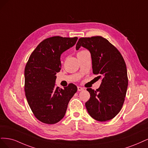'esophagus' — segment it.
Wrapping results in <instances>:
<instances>
[{
	"label": "esophagus",
	"instance_id": "34e87169",
	"mask_svg": "<svg viewBox=\"0 0 148 148\" xmlns=\"http://www.w3.org/2000/svg\"><path fill=\"white\" fill-rule=\"evenodd\" d=\"M84 90V88H82V87H77V90L79 92L82 91V90Z\"/></svg>",
	"mask_w": 148,
	"mask_h": 148
}]
</instances>
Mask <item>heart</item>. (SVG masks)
<instances>
[{"label":"heart","instance_id":"b5f03b06","mask_svg":"<svg viewBox=\"0 0 148 148\" xmlns=\"http://www.w3.org/2000/svg\"><path fill=\"white\" fill-rule=\"evenodd\" d=\"M82 51H83V50H82ZM79 52H80V51H79Z\"/></svg>","mask_w":148,"mask_h":148}]
</instances>
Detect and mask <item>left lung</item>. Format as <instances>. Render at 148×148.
<instances>
[{
	"mask_svg": "<svg viewBox=\"0 0 148 148\" xmlns=\"http://www.w3.org/2000/svg\"><path fill=\"white\" fill-rule=\"evenodd\" d=\"M81 47L90 52L93 73L101 78L98 89H87L90 98L85 106L95 120L109 121L120 112L125 101L128 87L125 61L116 47L101 36L80 38L75 49Z\"/></svg>",
	"mask_w": 148,
	"mask_h": 148,
	"instance_id": "left-lung-1",
	"label": "left lung"
}]
</instances>
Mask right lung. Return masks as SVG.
<instances>
[{
  "instance_id": "right-lung-1",
  "label": "right lung",
  "mask_w": 148,
  "mask_h": 148,
  "mask_svg": "<svg viewBox=\"0 0 148 148\" xmlns=\"http://www.w3.org/2000/svg\"><path fill=\"white\" fill-rule=\"evenodd\" d=\"M78 38L54 36L41 42L29 56L25 69V91L29 106L40 122L54 124L65 115L68 103L77 88L69 84L55 87L61 70V55L73 47Z\"/></svg>"
}]
</instances>
